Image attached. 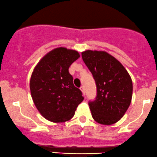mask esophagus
<instances>
[{
    "label": "esophagus",
    "instance_id": "34e87169",
    "mask_svg": "<svg viewBox=\"0 0 157 157\" xmlns=\"http://www.w3.org/2000/svg\"><path fill=\"white\" fill-rule=\"evenodd\" d=\"M80 90H81V91L82 92V93L84 94V95H85V88H84V86H81Z\"/></svg>",
    "mask_w": 157,
    "mask_h": 157
}]
</instances>
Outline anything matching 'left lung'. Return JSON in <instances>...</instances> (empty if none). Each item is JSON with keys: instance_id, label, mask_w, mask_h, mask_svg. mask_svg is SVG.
I'll list each match as a JSON object with an SVG mask.
<instances>
[{"instance_id": "8db88e82", "label": "left lung", "mask_w": 157, "mask_h": 157, "mask_svg": "<svg viewBox=\"0 0 157 157\" xmlns=\"http://www.w3.org/2000/svg\"><path fill=\"white\" fill-rule=\"evenodd\" d=\"M82 56L96 84V98L89 102L92 116L100 124H114L130 106L132 78L123 64L106 51L87 50Z\"/></svg>"}]
</instances>
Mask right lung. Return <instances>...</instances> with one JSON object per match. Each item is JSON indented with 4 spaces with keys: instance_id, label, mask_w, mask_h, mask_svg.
<instances>
[{
    "instance_id": "obj_1",
    "label": "right lung",
    "mask_w": 157,
    "mask_h": 157,
    "mask_svg": "<svg viewBox=\"0 0 157 157\" xmlns=\"http://www.w3.org/2000/svg\"><path fill=\"white\" fill-rule=\"evenodd\" d=\"M79 57L75 50L56 48L42 57L34 67L30 80L31 97L38 111L48 121H69L84 100L68 71Z\"/></svg>"
}]
</instances>
